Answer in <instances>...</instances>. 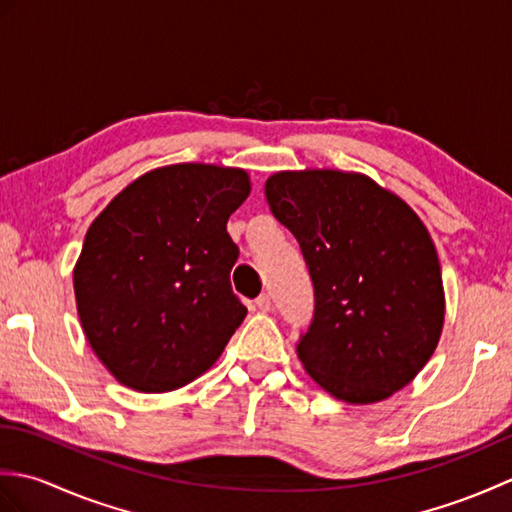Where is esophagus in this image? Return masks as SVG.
I'll list each match as a JSON object with an SVG mask.
<instances>
[{"mask_svg":"<svg viewBox=\"0 0 512 512\" xmlns=\"http://www.w3.org/2000/svg\"><path fill=\"white\" fill-rule=\"evenodd\" d=\"M255 306H257V310L268 312V310H270V297H268V295H259V297L255 299Z\"/></svg>","mask_w":512,"mask_h":512,"instance_id":"1","label":"esophagus"}]
</instances>
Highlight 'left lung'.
<instances>
[{
  "label": "left lung",
  "mask_w": 512,
  "mask_h": 512,
  "mask_svg": "<svg viewBox=\"0 0 512 512\" xmlns=\"http://www.w3.org/2000/svg\"><path fill=\"white\" fill-rule=\"evenodd\" d=\"M264 191L314 286V317L297 343L306 372L350 405L409 385L444 325L440 262L420 217L352 171H279Z\"/></svg>",
  "instance_id": "8db88e82"
}]
</instances>
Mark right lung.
Returning <instances> with one entry per match:
<instances>
[{
  "instance_id": "1",
  "label": "right lung",
  "mask_w": 512,
  "mask_h": 512,
  "mask_svg": "<svg viewBox=\"0 0 512 512\" xmlns=\"http://www.w3.org/2000/svg\"><path fill=\"white\" fill-rule=\"evenodd\" d=\"M248 193L244 169L182 162L127 184L92 222L74 266L76 310L118 383L162 394L220 358L246 317L226 222Z\"/></svg>"
}]
</instances>
